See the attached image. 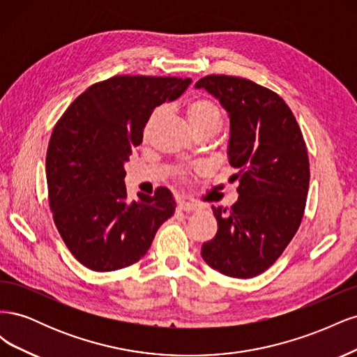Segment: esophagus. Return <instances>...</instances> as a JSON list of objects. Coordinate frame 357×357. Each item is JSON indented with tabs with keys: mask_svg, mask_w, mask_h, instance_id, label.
<instances>
[{
	"mask_svg": "<svg viewBox=\"0 0 357 357\" xmlns=\"http://www.w3.org/2000/svg\"><path fill=\"white\" fill-rule=\"evenodd\" d=\"M177 207H178L180 210H183V211H186V213H192V211L198 210V205H197V204H193V202H186V201H178Z\"/></svg>",
	"mask_w": 357,
	"mask_h": 357,
	"instance_id": "obj_1",
	"label": "esophagus"
}]
</instances>
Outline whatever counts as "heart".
<instances>
[{
    "label": "heart",
    "instance_id": "obj_1",
    "mask_svg": "<svg viewBox=\"0 0 357 357\" xmlns=\"http://www.w3.org/2000/svg\"><path fill=\"white\" fill-rule=\"evenodd\" d=\"M186 117L189 123L192 125L193 131H195L198 135L204 132H219V129L222 126V110L220 107L213 102L208 98H202V96H198V98H192L188 101L186 107ZM165 116V107H156V109L150 113L147 117L144 129H143V138L144 142L152 135L153 129L158 126V123L164 119ZM192 171H198V168H192V169H177L176 176L180 181H186L189 174Z\"/></svg>",
    "mask_w": 357,
    "mask_h": 357
}]
</instances>
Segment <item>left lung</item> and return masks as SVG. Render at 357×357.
<instances>
[{
	"mask_svg": "<svg viewBox=\"0 0 357 357\" xmlns=\"http://www.w3.org/2000/svg\"><path fill=\"white\" fill-rule=\"evenodd\" d=\"M229 114V165L240 178L231 208L211 207L218 232L201 256L213 269L252 278L271 266L294 238L310 185L307 144L282 96L248 79L210 74L197 82Z\"/></svg>",
	"mask_w": 357,
	"mask_h": 357,
	"instance_id": "left-lung-1",
	"label": "left lung"
}]
</instances>
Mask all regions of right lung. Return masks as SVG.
Instances as JSON below:
<instances>
[{"label":"right lung","mask_w":357,"mask_h":357,"mask_svg":"<svg viewBox=\"0 0 357 357\" xmlns=\"http://www.w3.org/2000/svg\"><path fill=\"white\" fill-rule=\"evenodd\" d=\"M190 82L114 75L80 93L56 122L46 156L53 222L71 255L92 271L138 262L174 214V198L165 188L126 202L123 164L142 144L155 107L178 98Z\"/></svg>","instance_id":"obj_1"}]
</instances>
